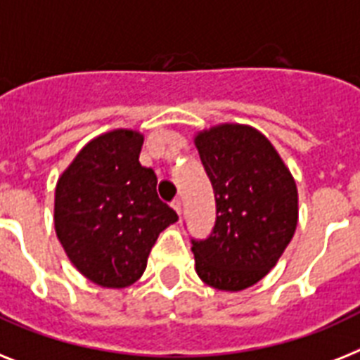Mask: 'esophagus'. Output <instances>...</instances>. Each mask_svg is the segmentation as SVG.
Segmentation results:
<instances>
[{
    "mask_svg": "<svg viewBox=\"0 0 360 360\" xmlns=\"http://www.w3.org/2000/svg\"><path fill=\"white\" fill-rule=\"evenodd\" d=\"M171 206L174 207V212H176L178 215H182V200H180V198H174V200L171 202Z\"/></svg>",
    "mask_w": 360,
    "mask_h": 360,
    "instance_id": "obj_1",
    "label": "esophagus"
}]
</instances>
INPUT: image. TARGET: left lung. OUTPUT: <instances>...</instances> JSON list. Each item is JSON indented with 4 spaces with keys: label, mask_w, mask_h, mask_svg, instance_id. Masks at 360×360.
<instances>
[{
    "label": "left lung",
    "mask_w": 360,
    "mask_h": 360,
    "mask_svg": "<svg viewBox=\"0 0 360 360\" xmlns=\"http://www.w3.org/2000/svg\"><path fill=\"white\" fill-rule=\"evenodd\" d=\"M215 193L217 219L191 239L195 269L213 289H248L274 269L298 224V189L269 139L248 124L224 123L195 136Z\"/></svg>",
    "instance_id": "1"
}]
</instances>
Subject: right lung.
Masks as SVG:
<instances>
[{"label":"right lung","mask_w":360,"mask_h":360,"mask_svg":"<svg viewBox=\"0 0 360 360\" xmlns=\"http://www.w3.org/2000/svg\"><path fill=\"white\" fill-rule=\"evenodd\" d=\"M141 145L138 130L101 134L56 182V237L80 274L106 289L138 281L158 236L178 221L153 169L139 163Z\"/></svg>","instance_id":"obj_1"}]
</instances>
